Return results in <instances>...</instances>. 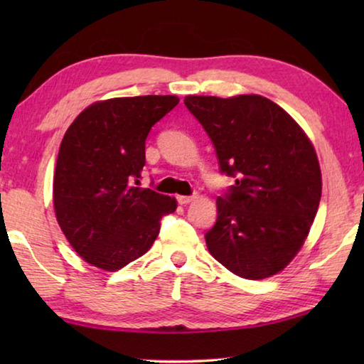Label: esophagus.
Instances as JSON below:
<instances>
[{
    "instance_id": "1",
    "label": "esophagus",
    "mask_w": 364,
    "mask_h": 364,
    "mask_svg": "<svg viewBox=\"0 0 364 364\" xmlns=\"http://www.w3.org/2000/svg\"><path fill=\"white\" fill-rule=\"evenodd\" d=\"M194 199H197V196H196V194H194V196H178V197H176V200L180 202L181 205L191 204V202H193Z\"/></svg>"
}]
</instances>
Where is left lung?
<instances>
[{"label":"left lung","instance_id":"left-lung-1","mask_svg":"<svg viewBox=\"0 0 364 364\" xmlns=\"http://www.w3.org/2000/svg\"><path fill=\"white\" fill-rule=\"evenodd\" d=\"M184 106L210 138L221 173L236 180L217 197L207 249L241 278H269L295 257L315 220L316 152L292 117L263 96H188Z\"/></svg>","mask_w":364,"mask_h":364}]
</instances>
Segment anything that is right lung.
<instances>
[{
  "instance_id": "1",
  "label": "right lung",
  "mask_w": 364,
  "mask_h": 364,
  "mask_svg": "<svg viewBox=\"0 0 364 364\" xmlns=\"http://www.w3.org/2000/svg\"><path fill=\"white\" fill-rule=\"evenodd\" d=\"M180 102L176 96L115 97L86 107L59 147L54 210L77 254L117 271L156 241L173 197L138 188L151 128Z\"/></svg>"
}]
</instances>
